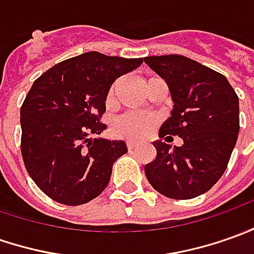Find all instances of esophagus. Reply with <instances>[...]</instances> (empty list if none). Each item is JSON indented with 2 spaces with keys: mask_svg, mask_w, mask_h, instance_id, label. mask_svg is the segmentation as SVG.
Instances as JSON below:
<instances>
[{
  "mask_svg": "<svg viewBox=\"0 0 254 254\" xmlns=\"http://www.w3.org/2000/svg\"><path fill=\"white\" fill-rule=\"evenodd\" d=\"M127 149H129V150H133V149H136V146H137V144H136L134 141L127 140Z\"/></svg>",
  "mask_w": 254,
  "mask_h": 254,
  "instance_id": "esophagus-1",
  "label": "esophagus"
}]
</instances>
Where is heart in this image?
I'll return each instance as SVG.
<instances>
[{
	"label": "heart",
	"mask_w": 254,
	"mask_h": 254,
	"mask_svg": "<svg viewBox=\"0 0 254 254\" xmlns=\"http://www.w3.org/2000/svg\"><path fill=\"white\" fill-rule=\"evenodd\" d=\"M114 90H115V86H113L107 94V104H111L114 98ZM154 125H156V120L151 117L141 115V114H127L114 122L113 132L115 136L122 137V139L139 140V139L146 137Z\"/></svg>",
	"instance_id": "obj_1"
}]
</instances>
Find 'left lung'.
Listing matches in <instances>:
<instances>
[{"instance_id":"1","label":"left lung","mask_w":254,"mask_h":254,"mask_svg":"<svg viewBox=\"0 0 254 254\" xmlns=\"http://www.w3.org/2000/svg\"><path fill=\"white\" fill-rule=\"evenodd\" d=\"M165 80L174 107L158 136L182 137V146L153 141L156 158L144 167L150 185L171 199H193L222 177L239 133V98L227 77L184 55L146 57Z\"/></svg>"}]
</instances>
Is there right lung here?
<instances>
[{
    "label": "right lung",
    "instance_id": "1",
    "mask_svg": "<svg viewBox=\"0 0 254 254\" xmlns=\"http://www.w3.org/2000/svg\"><path fill=\"white\" fill-rule=\"evenodd\" d=\"M141 62L90 51L34 80L20 108V150L29 175L48 197L79 206L107 188L127 143L90 136L107 129L100 117L114 82Z\"/></svg>",
    "mask_w": 254,
    "mask_h": 254
}]
</instances>
